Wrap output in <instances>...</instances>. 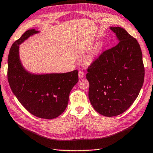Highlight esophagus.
I'll return each mask as SVG.
<instances>
[{
	"instance_id": "obj_1",
	"label": "esophagus",
	"mask_w": 153,
	"mask_h": 153,
	"mask_svg": "<svg viewBox=\"0 0 153 153\" xmlns=\"http://www.w3.org/2000/svg\"><path fill=\"white\" fill-rule=\"evenodd\" d=\"M84 76H85V74L82 71H79L78 72V76H79V78H83V77H84Z\"/></svg>"
}]
</instances>
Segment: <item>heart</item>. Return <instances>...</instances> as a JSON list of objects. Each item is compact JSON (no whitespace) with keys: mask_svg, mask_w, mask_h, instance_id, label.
I'll return each instance as SVG.
<instances>
[{"mask_svg":"<svg viewBox=\"0 0 153 153\" xmlns=\"http://www.w3.org/2000/svg\"><path fill=\"white\" fill-rule=\"evenodd\" d=\"M101 48H102V46L101 45H100V44H97V45H96L94 48H92V55H97V54H98V53L101 51Z\"/></svg>","mask_w":153,"mask_h":153,"instance_id":"1","label":"heart"}]
</instances>
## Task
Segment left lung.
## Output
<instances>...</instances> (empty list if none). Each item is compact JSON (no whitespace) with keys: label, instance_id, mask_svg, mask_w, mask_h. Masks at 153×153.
Here are the masks:
<instances>
[{"label":"left lung","instance_id":"obj_1","mask_svg":"<svg viewBox=\"0 0 153 153\" xmlns=\"http://www.w3.org/2000/svg\"><path fill=\"white\" fill-rule=\"evenodd\" d=\"M119 43L93 62L86 74L88 97L96 111L113 117L128 109L142 87L144 67L136 38L120 27H111Z\"/></svg>","mask_w":153,"mask_h":153}]
</instances>
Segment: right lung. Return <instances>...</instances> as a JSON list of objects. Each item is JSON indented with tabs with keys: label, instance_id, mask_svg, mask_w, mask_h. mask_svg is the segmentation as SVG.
I'll return each mask as SVG.
<instances>
[{
	"label": "right lung",
	"instance_id": "obj_1",
	"mask_svg": "<svg viewBox=\"0 0 153 153\" xmlns=\"http://www.w3.org/2000/svg\"><path fill=\"white\" fill-rule=\"evenodd\" d=\"M40 32L28 30L11 46L7 77L12 92L24 107L36 117L51 120L64 112L71 89L78 82V71L36 74L24 68L19 45Z\"/></svg>",
	"mask_w": 153,
	"mask_h": 153
}]
</instances>
